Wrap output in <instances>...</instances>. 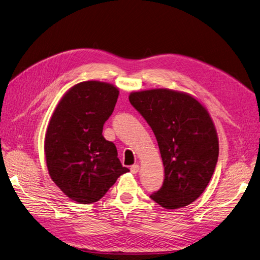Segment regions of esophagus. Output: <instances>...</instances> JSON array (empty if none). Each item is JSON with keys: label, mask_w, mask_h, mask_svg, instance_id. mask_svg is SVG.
<instances>
[{"label": "esophagus", "mask_w": 260, "mask_h": 260, "mask_svg": "<svg viewBox=\"0 0 260 260\" xmlns=\"http://www.w3.org/2000/svg\"><path fill=\"white\" fill-rule=\"evenodd\" d=\"M130 170L132 174H138L139 170H140V166L139 165H132V166L130 167Z\"/></svg>", "instance_id": "34e87169"}]
</instances>
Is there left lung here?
Segmentation results:
<instances>
[{"mask_svg": "<svg viewBox=\"0 0 260 260\" xmlns=\"http://www.w3.org/2000/svg\"><path fill=\"white\" fill-rule=\"evenodd\" d=\"M129 101L152 128L164 164L162 186L151 199L166 209L190 205L205 191L219 155L207 109L190 94L169 89L132 92Z\"/></svg>", "mask_w": 260, "mask_h": 260, "instance_id": "left-lung-1", "label": "left lung"}]
</instances>
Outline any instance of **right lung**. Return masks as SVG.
<instances>
[{"instance_id": "add662e5", "label": "right lung", "mask_w": 260, "mask_h": 260, "mask_svg": "<svg viewBox=\"0 0 260 260\" xmlns=\"http://www.w3.org/2000/svg\"><path fill=\"white\" fill-rule=\"evenodd\" d=\"M119 90L101 81L70 88L55 108L44 139L49 175L61 192L80 204L98 202L129 169L115 144L102 135Z\"/></svg>"}]
</instances>
